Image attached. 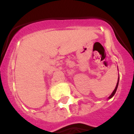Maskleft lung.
Returning a JSON list of instances; mask_svg holds the SVG:
<instances>
[{
  "label": "left lung",
  "mask_w": 134,
  "mask_h": 134,
  "mask_svg": "<svg viewBox=\"0 0 134 134\" xmlns=\"http://www.w3.org/2000/svg\"><path fill=\"white\" fill-rule=\"evenodd\" d=\"M118 84H119V79H118V83H117V85H116V86H115V90H114V91H113V93H112V94H111V95L109 96V99H111V97H113V95H114V94H115V92H116V91H117V88H118Z\"/></svg>",
  "instance_id": "8db88e82"
}]
</instances>
